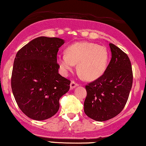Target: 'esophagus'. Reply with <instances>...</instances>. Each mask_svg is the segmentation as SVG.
I'll use <instances>...</instances> for the list:
<instances>
[{"instance_id": "obj_1", "label": "esophagus", "mask_w": 146, "mask_h": 146, "mask_svg": "<svg viewBox=\"0 0 146 146\" xmlns=\"http://www.w3.org/2000/svg\"><path fill=\"white\" fill-rule=\"evenodd\" d=\"M77 86H78V84H77V83L75 82L74 81H72L71 82H70V89H73L75 87H76Z\"/></svg>"}]
</instances>
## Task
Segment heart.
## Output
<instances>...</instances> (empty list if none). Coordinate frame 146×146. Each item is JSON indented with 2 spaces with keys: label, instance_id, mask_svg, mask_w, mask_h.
<instances>
[{
  "label": "heart",
  "instance_id": "heart-1",
  "mask_svg": "<svg viewBox=\"0 0 146 146\" xmlns=\"http://www.w3.org/2000/svg\"><path fill=\"white\" fill-rule=\"evenodd\" d=\"M109 52L107 48L94 43L77 42L66 49V54L57 57L62 73L66 76L77 68L87 80H95L101 77L107 69Z\"/></svg>",
  "mask_w": 146,
  "mask_h": 146
}]
</instances>
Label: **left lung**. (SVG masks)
<instances>
[{
  "label": "left lung",
  "instance_id": "1",
  "mask_svg": "<svg viewBox=\"0 0 146 146\" xmlns=\"http://www.w3.org/2000/svg\"><path fill=\"white\" fill-rule=\"evenodd\" d=\"M109 45L111 59L106 70L96 80L86 86L84 113L96 121H105L117 116L124 108L132 86L129 57L116 46Z\"/></svg>",
  "mask_w": 146,
  "mask_h": 146
}]
</instances>
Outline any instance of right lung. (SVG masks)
Returning a JSON list of instances; mask_svg holds the SVG:
<instances>
[{"label": "right lung", "instance_id": "obj_1", "mask_svg": "<svg viewBox=\"0 0 146 146\" xmlns=\"http://www.w3.org/2000/svg\"><path fill=\"white\" fill-rule=\"evenodd\" d=\"M57 37L39 36L19 50L14 59L12 90L20 110L29 118L44 121L60 109V98L70 82L59 73L57 54L64 44Z\"/></svg>", "mask_w": 146, "mask_h": 146}]
</instances>
